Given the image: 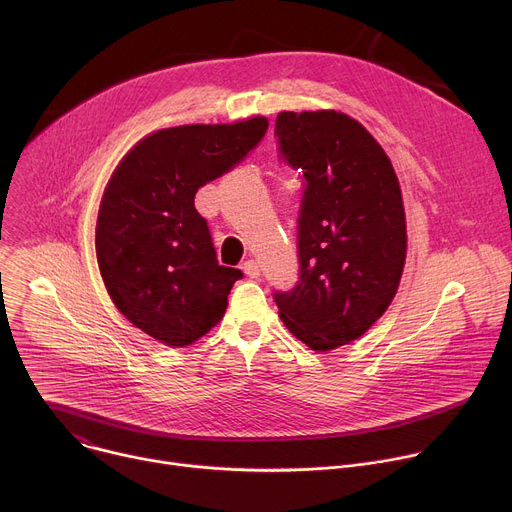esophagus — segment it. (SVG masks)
Wrapping results in <instances>:
<instances>
[{"label":"esophagus","mask_w":512,"mask_h":512,"mask_svg":"<svg viewBox=\"0 0 512 512\" xmlns=\"http://www.w3.org/2000/svg\"><path fill=\"white\" fill-rule=\"evenodd\" d=\"M243 271H245L249 277H259V273H261L259 263H257L255 259H247V261L243 263Z\"/></svg>","instance_id":"esophagus-1"}]
</instances>
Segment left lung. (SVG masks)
Wrapping results in <instances>:
<instances>
[{"label": "left lung", "instance_id": "1", "mask_svg": "<svg viewBox=\"0 0 512 512\" xmlns=\"http://www.w3.org/2000/svg\"><path fill=\"white\" fill-rule=\"evenodd\" d=\"M275 135L306 188L300 281L273 300L298 340L334 350L367 332L397 294L407 253L401 186L379 141L340 111H281Z\"/></svg>", "mask_w": 512, "mask_h": 512}]
</instances>
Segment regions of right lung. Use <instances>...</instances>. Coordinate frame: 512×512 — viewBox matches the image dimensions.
<instances>
[{
	"label": "right lung",
	"mask_w": 512,
	"mask_h": 512,
	"mask_svg": "<svg viewBox=\"0 0 512 512\" xmlns=\"http://www.w3.org/2000/svg\"><path fill=\"white\" fill-rule=\"evenodd\" d=\"M269 121L180 125L137 141L101 198L95 249L115 308L166 346H188L223 320L241 269L218 265L200 186L237 166Z\"/></svg>",
	"instance_id": "1"
}]
</instances>
